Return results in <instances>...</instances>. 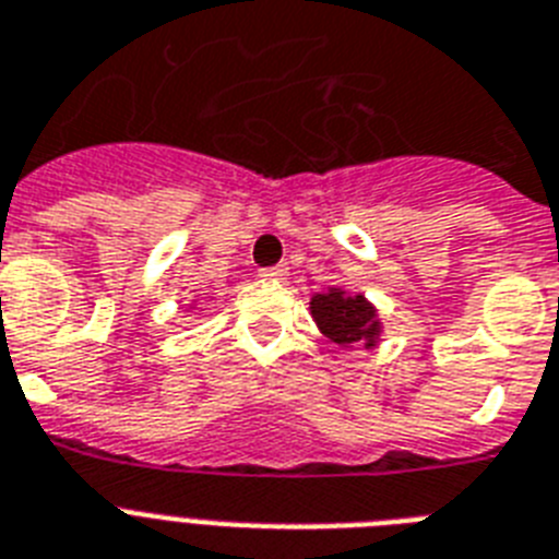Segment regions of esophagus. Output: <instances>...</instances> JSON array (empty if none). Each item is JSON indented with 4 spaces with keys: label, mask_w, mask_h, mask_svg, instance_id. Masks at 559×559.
Masks as SVG:
<instances>
[{
    "label": "esophagus",
    "mask_w": 559,
    "mask_h": 559,
    "mask_svg": "<svg viewBox=\"0 0 559 559\" xmlns=\"http://www.w3.org/2000/svg\"><path fill=\"white\" fill-rule=\"evenodd\" d=\"M258 275H261V278H264V281H281V278H284V275H287V266H284V264L266 266V270H261V272H258Z\"/></svg>",
    "instance_id": "34e87169"
}]
</instances>
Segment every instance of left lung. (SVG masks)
<instances>
[{
  "label": "left lung",
  "mask_w": 559,
  "mask_h": 559,
  "mask_svg": "<svg viewBox=\"0 0 559 559\" xmlns=\"http://www.w3.org/2000/svg\"><path fill=\"white\" fill-rule=\"evenodd\" d=\"M309 312H312V321L318 323L321 335L330 337L341 349H352V346L374 349L381 344V312L364 293L326 287L323 293L312 295Z\"/></svg>",
  "instance_id": "8db88e82"
}]
</instances>
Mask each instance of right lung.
<instances>
[{"mask_svg": "<svg viewBox=\"0 0 559 559\" xmlns=\"http://www.w3.org/2000/svg\"><path fill=\"white\" fill-rule=\"evenodd\" d=\"M192 304H195V301H192ZM192 304H190V309H192Z\"/></svg>", "mask_w": 559, "mask_h": 559, "instance_id": "right-lung-1", "label": "right lung"}]
</instances>
